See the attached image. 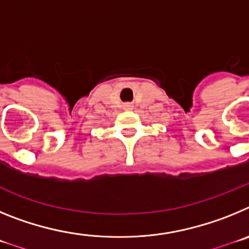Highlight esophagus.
Listing matches in <instances>:
<instances>
[{
    "label": "esophagus",
    "instance_id": "esophagus-1",
    "mask_svg": "<svg viewBox=\"0 0 249 249\" xmlns=\"http://www.w3.org/2000/svg\"><path fill=\"white\" fill-rule=\"evenodd\" d=\"M132 107H133L132 103H124V108L126 109H132Z\"/></svg>",
    "mask_w": 249,
    "mask_h": 249
}]
</instances>
